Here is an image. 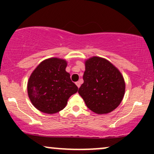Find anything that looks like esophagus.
Instances as JSON below:
<instances>
[{
  "instance_id": "1",
  "label": "esophagus",
  "mask_w": 154,
  "mask_h": 154,
  "mask_svg": "<svg viewBox=\"0 0 154 154\" xmlns=\"http://www.w3.org/2000/svg\"><path fill=\"white\" fill-rule=\"evenodd\" d=\"M76 85H77V87L79 88V87H80V85H81V82H80V81H78V82H76Z\"/></svg>"
}]
</instances>
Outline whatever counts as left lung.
<instances>
[{
    "instance_id": "obj_1",
    "label": "left lung",
    "mask_w": 154,
    "mask_h": 154,
    "mask_svg": "<svg viewBox=\"0 0 154 154\" xmlns=\"http://www.w3.org/2000/svg\"><path fill=\"white\" fill-rule=\"evenodd\" d=\"M84 82L78 93L89 109L98 114L111 112L119 106L125 93V79L110 61L98 56L85 62Z\"/></svg>"
}]
</instances>
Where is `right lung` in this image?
<instances>
[{
  "label": "right lung",
  "mask_w": 154,
  "mask_h": 154,
  "mask_svg": "<svg viewBox=\"0 0 154 154\" xmlns=\"http://www.w3.org/2000/svg\"><path fill=\"white\" fill-rule=\"evenodd\" d=\"M67 62L59 58L42 61L31 74L27 82V93L32 105L45 114L57 113L66 107L72 95L78 88L66 72Z\"/></svg>",
  "instance_id": "right-lung-1"
}]
</instances>
